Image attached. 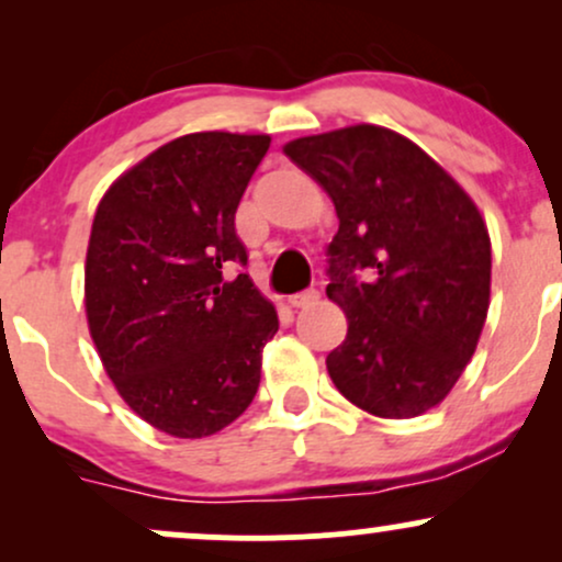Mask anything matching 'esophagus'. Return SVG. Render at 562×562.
<instances>
[{"instance_id":"1","label":"esophagus","mask_w":562,"mask_h":562,"mask_svg":"<svg viewBox=\"0 0 562 562\" xmlns=\"http://www.w3.org/2000/svg\"><path fill=\"white\" fill-rule=\"evenodd\" d=\"M317 299H319V290L308 288V290H301V293H293L288 301H290V306L303 308V306H312V303H317Z\"/></svg>"}]
</instances>
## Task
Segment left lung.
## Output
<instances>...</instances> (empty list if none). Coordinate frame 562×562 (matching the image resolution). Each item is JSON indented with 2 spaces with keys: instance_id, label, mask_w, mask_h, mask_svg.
Listing matches in <instances>:
<instances>
[{
  "instance_id": "obj_1",
  "label": "left lung",
  "mask_w": 562,
  "mask_h": 562,
  "mask_svg": "<svg viewBox=\"0 0 562 562\" xmlns=\"http://www.w3.org/2000/svg\"><path fill=\"white\" fill-rule=\"evenodd\" d=\"M285 156L338 214L327 295L348 333L327 353L335 389L370 415H423L460 380L486 322L492 243L479 209L415 142L383 126L293 139Z\"/></svg>"
}]
</instances>
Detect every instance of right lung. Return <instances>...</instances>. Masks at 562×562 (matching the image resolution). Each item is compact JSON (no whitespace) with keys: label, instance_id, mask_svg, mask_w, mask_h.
Wrapping results in <instances>:
<instances>
[{"label":"right lung","instance_id":"obj_1","mask_svg":"<svg viewBox=\"0 0 562 562\" xmlns=\"http://www.w3.org/2000/svg\"><path fill=\"white\" fill-rule=\"evenodd\" d=\"M267 134L200 132L158 147L100 200L87 319L124 402L153 428L203 438L259 391L277 312L243 269L235 211Z\"/></svg>","mask_w":562,"mask_h":562}]
</instances>
